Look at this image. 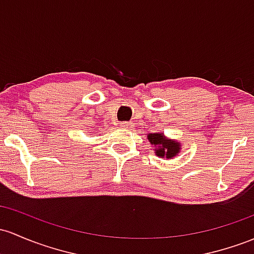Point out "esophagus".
<instances>
[{"label":"esophagus","instance_id":"obj_1","mask_svg":"<svg viewBox=\"0 0 254 254\" xmlns=\"http://www.w3.org/2000/svg\"><path fill=\"white\" fill-rule=\"evenodd\" d=\"M119 125H121L122 127H132L131 123H127V122H123V123H121V124H119Z\"/></svg>","mask_w":254,"mask_h":254}]
</instances>
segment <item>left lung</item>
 <instances>
[{"instance_id": "left-lung-1", "label": "left lung", "mask_w": 254, "mask_h": 254, "mask_svg": "<svg viewBox=\"0 0 254 254\" xmlns=\"http://www.w3.org/2000/svg\"><path fill=\"white\" fill-rule=\"evenodd\" d=\"M147 138L153 146L155 155L159 158L174 159L182 149V143L166 137L164 132H153L147 135Z\"/></svg>"}]
</instances>
